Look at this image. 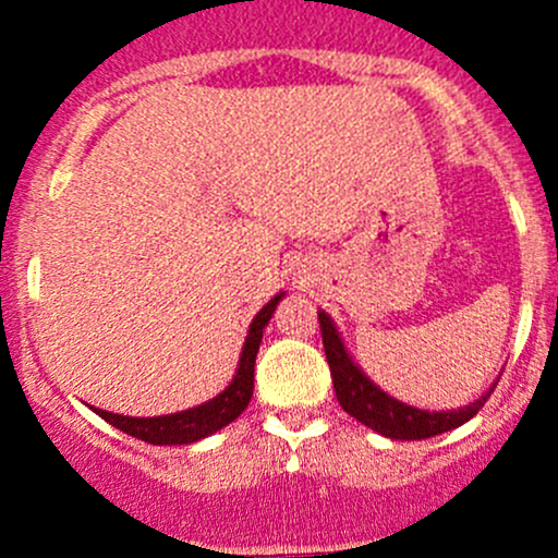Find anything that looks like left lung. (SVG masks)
Returning <instances> with one entry per match:
<instances>
[{"label":"left lung","instance_id":"1","mask_svg":"<svg viewBox=\"0 0 558 558\" xmlns=\"http://www.w3.org/2000/svg\"><path fill=\"white\" fill-rule=\"evenodd\" d=\"M318 324H322L324 353H327L331 385H335L340 405L350 416L366 424L368 429L379 432V435L390 437V440H427V437L461 427L469 418L477 416V411L490 398L493 387L487 392H482L474 403L453 411H424L416 409V405L403 403V400L379 390L361 372L359 363H353L345 345H342L340 331H337L335 322L329 318V313L318 311Z\"/></svg>","mask_w":558,"mask_h":558}]
</instances>
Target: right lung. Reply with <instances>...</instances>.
Wrapping results in <instances>:
<instances>
[{"label":"right lung","instance_id":"right-lung-1","mask_svg":"<svg viewBox=\"0 0 558 558\" xmlns=\"http://www.w3.org/2000/svg\"><path fill=\"white\" fill-rule=\"evenodd\" d=\"M284 298V292L274 295L263 308L255 313L253 324H250L245 348H242L240 366H236L234 379L229 381V387L223 392H218L216 398L208 403L195 405V409L179 411V414H166V416H121L110 414L102 409H89L94 414H99L105 422H110L112 427L126 432V435L136 437V440L149 442V446H190V442L203 440V437L213 435L221 427H227L229 422H234L242 411L247 409L250 398H253V379H255V355H258L263 329L271 322L274 311H277L279 300Z\"/></svg>","mask_w":558,"mask_h":558}]
</instances>
